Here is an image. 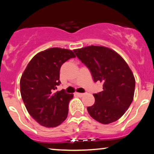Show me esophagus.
<instances>
[{"mask_svg":"<svg viewBox=\"0 0 154 154\" xmlns=\"http://www.w3.org/2000/svg\"><path fill=\"white\" fill-rule=\"evenodd\" d=\"M75 94H76V95H78L79 97H83V96L85 95V93H79V92H76Z\"/></svg>","mask_w":154,"mask_h":154,"instance_id":"obj_1","label":"esophagus"}]
</instances>
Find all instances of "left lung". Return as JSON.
I'll use <instances>...</instances> for the list:
<instances>
[{
    "instance_id": "8db88e82",
    "label": "left lung",
    "mask_w": 154,
    "mask_h": 154,
    "mask_svg": "<svg viewBox=\"0 0 154 154\" xmlns=\"http://www.w3.org/2000/svg\"><path fill=\"white\" fill-rule=\"evenodd\" d=\"M77 57L89 69L94 82L103 83V90L93 94L94 104L88 106L92 119L102 124L119 120L133 100L135 79L121 55L104 46L90 45L73 50Z\"/></svg>"
}]
</instances>
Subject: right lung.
Instances as JSON below:
<instances>
[{"label": "right lung", "instance_id": "obj_1", "mask_svg": "<svg viewBox=\"0 0 154 154\" xmlns=\"http://www.w3.org/2000/svg\"><path fill=\"white\" fill-rule=\"evenodd\" d=\"M73 57L75 55L70 50L49 48L31 59L21 77L20 91L25 106L31 117L44 127H57L66 119L73 94L64 90H54L61 83V66Z\"/></svg>", "mask_w": 154, "mask_h": 154}]
</instances>
